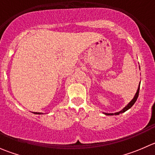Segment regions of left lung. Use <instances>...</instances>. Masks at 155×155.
Wrapping results in <instances>:
<instances>
[{
  "instance_id": "1",
  "label": "left lung",
  "mask_w": 155,
  "mask_h": 155,
  "mask_svg": "<svg viewBox=\"0 0 155 155\" xmlns=\"http://www.w3.org/2000/svg\"><path fill=\"white\" fill-rule=\"evenodd\" d=\"M140 85H139V87H138V89H137V93H136L135 96H134V97L133 98L132 101H131L130 102L129 104H128L127 105L126 107L122 109V110H121V111H120V112H115V113H106V112H105V113H104V114H105V115H119V114H121V113H123V112H126V111L128 110V109H130V108L133 107V105H134V104H135V102H136V101H137V98H138L139 92H140Z\"/></svg>"
}]
</instances>
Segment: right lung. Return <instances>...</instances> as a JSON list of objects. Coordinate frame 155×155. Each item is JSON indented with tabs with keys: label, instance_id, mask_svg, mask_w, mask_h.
Segmentation results:
<instances>
[{
	"label": "right lung",
	"instance_id": "right-lung-1",
	"mask_svg": "<svg viewBox=\"0 0 155 155\" xmlns=\"http://www.w3.org/2000/svg\"><path fill=\"white\" fill-rule=\"evenodd\" d=\"M33 113L37 114V115H41V114H43V113H41V112H33Z\"/></svg>",
	"mask_w": 155,
	"mask_h": 155
}]
</instances>
